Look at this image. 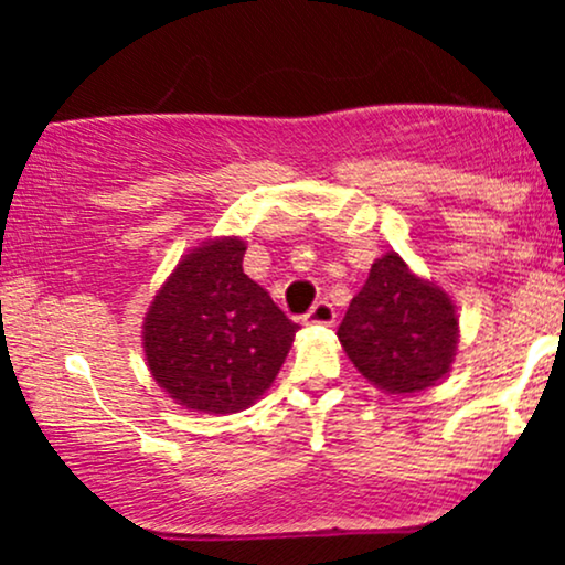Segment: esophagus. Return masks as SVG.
<instances>
[{"label": "esophagus", "mask_w": 565, "mask_h": 565, "mask_svg": "<svg viewBox=\"0 0 565 565\" xmlns=\"http://www.w3.org/2000/svg\"><path fill=\"white\" fill-rule=\"evenodd\" d=\"M332 321H334V308L332 302L327 300H319L308 310V313H305V323H308V327H329Z\"/></svg>", "instance_id": "esophagus-1"}]
</instances>
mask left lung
I'll return each instance as SVG.
<instances>
[{
  "label": "left lung",
  "instance_id": "obj_1",
  "mask_svg": "<svg viewBox=\"0 0 565 565\" xmlns=\"http://www.w3.org/2000/svg\"><path fill=\"white\" fill-rule=\"evenodd\" d=\"M348 359L387 393H417L449 372L459 321L451 297L423 281L395 252L369 270L337 329Z\"/></svg>",
  "mask_w": 565,
  "mask_h": 565
}]
</instances>
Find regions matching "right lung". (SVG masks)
I'll return each mask as SVG.
<instances>
[{
	"label": "right lung",
	"instance_id": "obj_1",
	"mask_svg": "<svg viewBox=\"0 0 565 565\" xmlns=\"http://www.w3.org/2000/svg\"><path fill=\"white\" fill-rule=\"evenodd\" d=\"M244 252L242 238L193 249L146 313L148 369L185 408L231 414L255 404L300 329L244 274Z\"/></svg>",
	"mask_w": 565,
	"mask_h": 565
}]
</instances>
